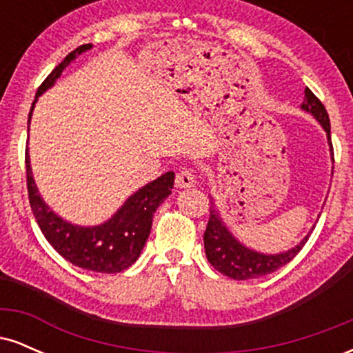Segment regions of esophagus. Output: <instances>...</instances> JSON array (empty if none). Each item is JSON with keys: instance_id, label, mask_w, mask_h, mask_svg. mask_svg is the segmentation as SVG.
<instances>
[{"instance_id": "1", "label": "esophagus", "mask_w": 353, "mask_h": 353, "mask_svg": "<svg viewBox=\"0 0 353 353\" xmlns=\"http://www.w3.org/2000/svg\"><path fill=\"white\" fill-rule=\"evenodd\" d=\"M194 182H196V176H194V172L189 171V169H182V171L176 174L177 188H190V185H194Z\"/></svg>"}]
</instances>
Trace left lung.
Here are the masks:
<instances>
[{
  "instance_id": "left-lung-1",
  "label": "left lung",
  "mask_w": 353,
  "mask_h": 353,
  "mask_svg": "<svg viewBox=\"0 0 353 353\" xmlns=\"http://www.w3.org/2000/svg\"><path fill=\"white\" fill-rule=\"evenodd\" d=\"M302 109L310 112L323 125L330 141V119L329 114H327V109L322 104V101L309 88L305 89V98H303ZM330 149L332 154H334L332 141ZM307 241H309V236L303 239L297 247L277 255H264L254 252V250L239 244L236 239L232 237V234L222 224L221 217H219V210L214 205V202L210 201L209 222L204 232L205 255H208V261L214 269L219 270L221 274L228 275L230 279H234V281H249V279H257L262 277V275L275 272L281 267L289 264L295 255L301 252V249L305 245Z\"/></svg>"
}]
</instances>
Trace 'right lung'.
I'll list each match as a JSON object with an SVG mask.
<instances>
[{
  "label": "right lung",
  "instance_id": "1",
  "mask_svg": "<svg viewBox=\"0 0 353 353\" xmlns=\"http://www.w3.org/2000/svg\"><path fill=\"white\" fill-rule=\"evenodd\" d=\"M89 48L91 44H83L61 61L38 88L36 98L52 86V83L59 78L61 72L76 58V54H81ZM34 103L36 99L33 101L31 111ZM24 161H26V184L31 210L46 241L54 247L61 257L66 259L72 265L101 274L123 272L124 269L134 264L151 232L154 212L171 194L174 185V172H165L151 184L132 194L123 208L114 214V217L109 219L108 222L96 228H78L70 222H64L44 204L36 189L28 149Z\"/></svg>",
  "mask_w": 353,
  "mask_h": 353
}]
</instances>
